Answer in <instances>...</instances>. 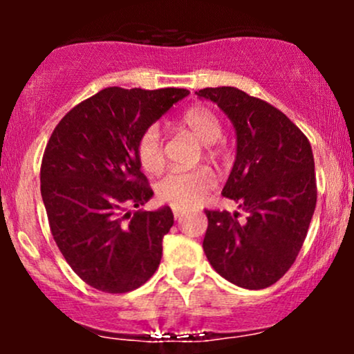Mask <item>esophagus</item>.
I'll list each match as a JSON object with an SVG mask.
<instances>
[{
	"instance_id": "obj_1",
	"label": "esophagus",
	"mask_w": 354,
	"mask_h": 354,
	"mask_svg": "<svg viewBox=\"0 0 354 354\" xmlns=\"http://www.w3.org/2000/svg\"><path fill=\"white\" fill-rule=\"evenodd\" d=\"M173 214H174V218H176V219H181V216H183V209H180V208H173Z\"/></svg>"
}]
</instances>
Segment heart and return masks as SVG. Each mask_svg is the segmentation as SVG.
Listing matches in <instances>:
<instances>
[{"label": "heart", "mask_w": 354, "mask_h": 354, "mask_svg": "<svg viewBox=\"0 0 354 354\" xmlns=\"http://www.w3.org/2000/svg\"><path fill=\"white\" fill-rule=\"evenodd\" d=\"M181 128L191 133L203 146L218 143L223 136L219 118L208 108L194 106L185 113L180 121ZM138 158L148 173L160 171L163 166V149L158 129L151 126L143 133L138 143ZM213 176L206 169L196 171H171L156 185V194L161 201L173 208H193L200 205L206 193L213 188Z\"/></svg>", "instance_id": "1"}]
</instances>
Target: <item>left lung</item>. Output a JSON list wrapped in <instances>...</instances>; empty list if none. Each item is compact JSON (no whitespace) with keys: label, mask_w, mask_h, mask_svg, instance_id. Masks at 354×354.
Returning <instances> with one entry per match:
<instances>
[{"label":"left lung","mask_w":354,"mask_h":354,"mask_svg":"<svg viewBox=\"0 0 354 354\" xmlns=\"http://www.w3.org/2000/svg\"><path fill=\"white\" fill-rule=\"evenodd\" d=\"M230 118L236 156L223 196L246 213L206 211L203 250L218 274L246 290H263L290 270L301 250L316 208L315 158L311 145L266 101L238 88H205Z\"/></svg>","instance_id":"obj_1"}]
</instances>
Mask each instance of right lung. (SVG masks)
<instances>
[{"mask_svg":"<svg viewBox=\"0 0 354 354\" xmlns=\"http://www.w3.org/2000/svg\"><path fill=\"white\" fill-rule=\"evenodd\" d=\"M188 89L106 88L59 121L44 149L41 198L56 245L89 286L128 293L151 278L174 218L141 173L143 133L188 96Z\"/></svg>","mask_w":354,"mask_h":354,"instance_id":"1","label":"right lung"}]
</instances>
